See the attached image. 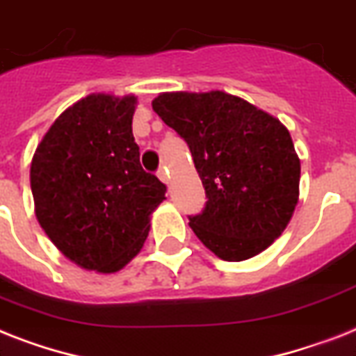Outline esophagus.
<instances>
[{
	"mask_svg": "<svg viewBox=\"0 0 356 356\" xmlns=\"http://www.w3.org/2000/svg\"><path fill=\"white\" fill-rule=\"evenodd\" d=\"M159 179H161V181H163V183H166L168 184L170 183V173H168V168H161L159 170Z\"/></svg>",
	"mask_w": 356,
	"mask_h": 356,
	"instance_id": "esophagus-1",
	"label": "esophagus"
}]
</instances>
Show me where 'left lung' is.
Returning a JSON list of instances; mask_svg holds the SVG:
<instances>
[{"label": "left lung", "instance_id": "8db88e82", "mask_svg": "<svg viewBox=\"0 0 356 356\" xmlns=\"http://www.w3.org/2000/svg\"><path fill=\"white\" fill-rule=\"evenodd\" d=\"M186 140L207 192L190 218L201 243L225 261H243L280 238L300 197V159L278 118L225 91L161 93L152 102Z\"/></svg>", "mask_w": 356, "mask_h": 356}]
</instances>
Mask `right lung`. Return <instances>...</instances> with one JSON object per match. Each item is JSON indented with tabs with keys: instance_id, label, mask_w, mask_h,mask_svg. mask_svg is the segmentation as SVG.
I'll use <instances>...</instances> for the list:
<instances>
[{
	"instance_id": "add662e5",
	"label": "right lung",
	"mask_w": 356,
	"mask_h": 356,
	"mask_svg": "<svg viewBox=\"0 0 356 356\" xmlns=\"http://www.w3.org/2000/svg\"><path fill=\"white\" fill-rule=\"evenodd\" d=\"M135 95L91 93L60 115L38 144L31 190L40 227L86 270L111 274L143 248L166 186L140 166Z\"/></svg>"
}]
</instances>
